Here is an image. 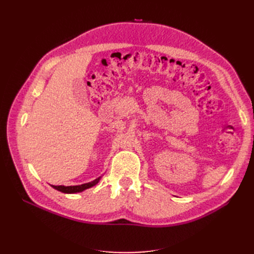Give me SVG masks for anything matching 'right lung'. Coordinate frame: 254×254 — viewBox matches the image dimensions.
<instances>
[{
	"label": "right lung",
	"instance_id": "add662e5",
	"mask_svg": "<svg viewBox=\"0 0 254 254\" xmlns=\"http://www.w3.org/2000/svg\"><path fill=\"white\" fill-rule=\"evenodd\" d=\"M102 177H98L95 180L88 182V183H84V184H80V186H71V187H64V186H52L54 189L59 190V191H63V193L65 194H74V193H79V191H82L87 189H90L92 187L96 186L98 183V181L101 180Z\"/></svg>",
	"mask_w": 254,
	"mask_h": 254
}]
</instances>
